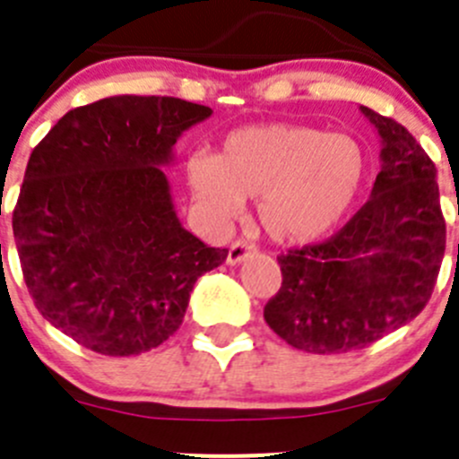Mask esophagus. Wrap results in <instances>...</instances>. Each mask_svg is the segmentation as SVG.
Returning <instances> with one entry per match:
<instances>
[{"mask_svg": "<svg viewBox=\"0 0 459 459\" xmlns=\"http://www.w3.org/2000/svg\"><path fill=\"white\" fill-rule=\"evenodd\" d=\"M253 248L248 247L247 242H233L229 247V257H226V262L230 264V266H238V264H242L244 259L251 255Z\"/></svg>", "mask_w": 459, "mask_h": 459, "instance_id": "34e87169", "label": "esophagus"}]
</instances>
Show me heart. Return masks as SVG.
Here are the masks:
<instances>
[{
    "label": "heart",
    "instance_id": "1",
    "mask_svg": "<svg viewBox=\"0 0 459 459\" xmlns=\"http://www.w3.org/2000/svg\"><path fill=\"white\" fill-rule=\"evenodd\" d=\"M358 140L304 124H255L229 133L215 157L188 160V186L217 224L257 200V220L277 244L302 247L344 221L367 179Z\"/></svg>",
    "mask_w": 459,
    "mask_h": 459
}]
</instances>
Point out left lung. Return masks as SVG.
Instances as JSON below:
<instances>
[{"instance_id":"8db88e82","label":"left lung","mask_w":459,"mask_h":459,"mask_svg":"<svg viewBox=\"0 0 459 459\" xmlns=\"http://www.w3.org/2000/svg\"><path fill=\"white\" fill-rule=\"evenodd\" d=\"M379 135L368 202L337 235L277 257L281 289L264 319L293 349L349 353L418 317L446 244L435 164L395 119L359 106Z\"/></svg>"}]
</instances>
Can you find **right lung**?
Wrapping results in <instances>:
<instances>
[{
	"label": "right lung",
	"mask_w": 459,
	"mask_h": 459,
	"mask_svg": "<svg viewBox=\"0 0 459 459\" xmlns=\"http://www.w3.org/2000/svg\"><path fill=\"white\" fill-rule=\"evenodd\" d=\"M211 115L178 97H104L68 110L32 151L13 212L22 271L37 311L86 349L160 346L229 255L184 229L164 173Z\"/></svg>",
	"instance_id": "1"
}]
</instances>
